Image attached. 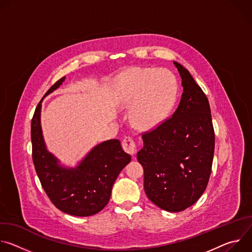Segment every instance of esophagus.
<instances>
[{
  "label": "esophagus",
  "instance_id": "1",
  "mask_svg": "<svg viewBox=\"0 0 252 252\" xmlns=\"http://www.w3.org/2000/svg\"><path fill=\"white\" fill-rule=\"evenodd\" d=\"M122 146H123L124 151L126 153H127L128 155H131V156L135 155L137 147H136V143L132 137L125 136V138L122 141Z\"/></svg>",
  "mask_w": 252,
  "mask_h": 252
}]
</instances>
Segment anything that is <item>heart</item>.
Instances as JSON below:
<instances>
[{
  "instance_id": "b5f03b06",
  "label": "heart",
  "mask_w": 252,
  "mask_h": 252,
  "mask_svg": "<svg viewBox=\"0 0 252 252\" xmlns=\"http://www.w3.org/2000/svg\"><path fill=\"white\" fill-rule=\"evenodd\" d=\"M178 92L174 75L166 68L136 67L120 78V100L131 106V120L140 127H154L173 106Z\"/></svg>"
}]
</instances>
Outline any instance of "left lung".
I'll list each match as a JSON object with an SVG mask.
<instances>
[{
  "label": "left lung",
  "instance_id": "obj_1",
  "mask_svg": "<svg viewBox=\"0 0 252 252\" xmlns=\"http://www.w3.org/2000/svg\"><path fill=\"white\" fill-rule=\"evenodd\" d=\"M184 93L171 117L142 133L137 160L143 167L149 199L163 210L178 212L204 192L214 153V129L208 99L189 71L173 62Z\"/></svg>",
  "mask_w": 252,
  "mask_h": 252
}]
</instances>
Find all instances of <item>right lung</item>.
<instances>
[{"mask_svg":"<svg viewBox=\"0 0 252 252\" xmlns=\"http://www.w3.org/2000/svg\"><path fill=\"white\" fill-rule=\"evenodd\" d=\"M64 77L54 84L44 97L57 90ZM42 100L35 107L31 124L32 157L41 185L53 204L75 217H90L109 202L112 189L122 169L130 161L119 139L94 147L75 168H66L47 151L41 127Z\"/></svg>","mask_w":252,"mask_h":252,"instance_id":"1","label":"right lung"}]
</instances>
